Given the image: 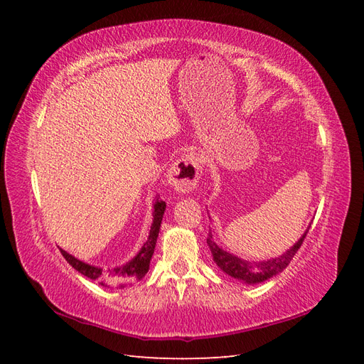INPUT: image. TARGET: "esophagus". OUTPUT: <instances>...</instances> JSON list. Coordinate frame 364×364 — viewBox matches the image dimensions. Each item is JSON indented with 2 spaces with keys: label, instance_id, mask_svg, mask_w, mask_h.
Returning a JSON list of instances; mask_svg holds the SVG:
<instances>
[{
  "label": "esophagus",
  "instance_id": "obj_1",
  "mask_svg": "<svg viewBox=\"0 0 364 364\" xmlns=\"http://www.w3.org/2000/svg\"><path fill=\"white\" fill-rule=\"evenodd\" d=\"M200 165L194 155H185L173 164L168 171L167 182L176 193H190L199 181Z\"/></svg>",
  "mask_w": 364,
  "mask_h": 364
}]
</instances>
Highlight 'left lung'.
Wrapping results in <instances>:
<instances>
[{"label":"left lung","mask_w":364,"mask_h":364,"mask_svg":"<svg viewBox=\"0 0 364 364\" xmlns=\"http://www.w3.org/2000/svg\"><path fill=\"white\" fill-rule=\"evenodd\" d=\"M308 229H310V226L306 228L304 235L297 240L287 252H284L281 257L270 258L267 261H258V262L246 261L243 258L234 255V253L226 252L215 243L211 232L208 235L206 243L209 246V250L213 253V259L220 267V270L225 272L228 277L234 278L240 282L253 285V284H261L273 277H277V274H279L285 267L289 266L290 261L296 255V252L302 246V241L308 234Z\"/></svg>","instance_id":"1"}]
</instances>
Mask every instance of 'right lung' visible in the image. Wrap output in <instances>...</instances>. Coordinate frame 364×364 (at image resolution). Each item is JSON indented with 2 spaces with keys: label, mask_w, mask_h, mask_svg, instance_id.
I'll return each mask as SVG.
<instances>
[{
  "label": "right lung",
  "mask_w": 364,
  "mask_h": 364,
  "mask_svg": "<svg viewBox=\"0 0 364 364\" xmlns=\"http://www.w3.org/2000/svg\"><path fill=\"white\" fill-rule=\"evenodd\" d=\"M165 206H167L165 205V202L161 200L156 196L155 203H153V213H151L153 223L150 226L147 241L142 245V247L139 249V252L134 258L129 259L124 264H121V266H117L114 269H103L98 266H92V264H87V262L77 259L67 250L60 249L62 255L77 272L82 273L83 277L98 282L100 285H103V287H107V289L130 287V285L138 282L149 272L150 259L153 257V253H155V246H156V240L159 235Z\"/></svg>",
  "instance_id": "obj_1"
}]
</instances>
